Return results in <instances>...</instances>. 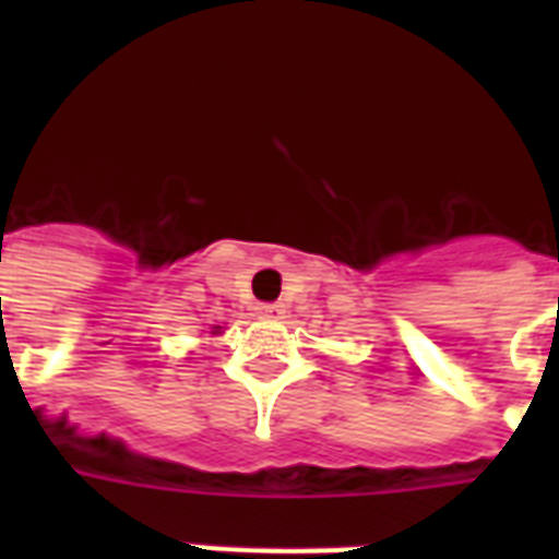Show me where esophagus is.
Returning a JSON list of instances; mask_svg holds the SVG:
<instances>
[{
	"label": "esophagus",
	"instance_id": "34e87169",
	"mask_svg": "<svg viewBox=\"0 0 559 559\" xmlns=\"http://www.w3.org/2000/svg\"><path fill=\"white\" fill-rule=\"evenodd\" d=\"M258 316H263V319H281L284 305H258Z\"/></svg>",
	"mask_w": 559,
	"mask_h": 559
}]
</instances>
